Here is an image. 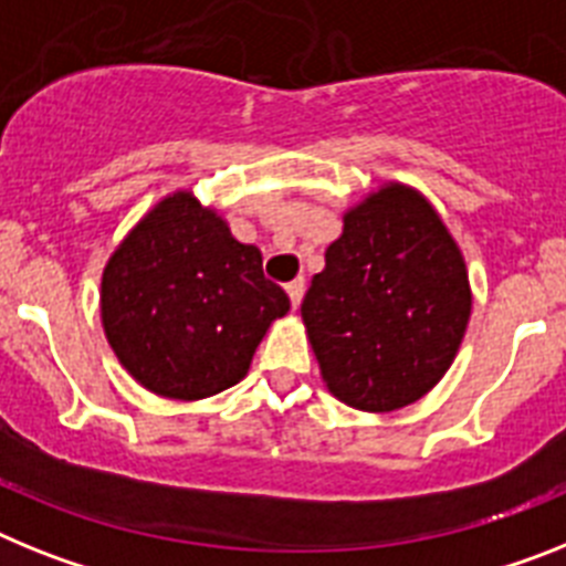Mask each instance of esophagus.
<instances>
[{"instance_id": "34e87169", "label": "esophagus", "mask_w": 566, "mask_h": 566, "mask_svg": "<svg viewBox=\"0 0 566 566\" xmlns=\"http://www.w3.org/2000/svg\"><path fill=\"white\" fill-rule=\"evenodd\" d=\"M286 292H289V301H292V306L297 308V306H301V301H303V292H306V280H303V277L292 280V283L286 286Z\"/></svg>"}]
</instances>
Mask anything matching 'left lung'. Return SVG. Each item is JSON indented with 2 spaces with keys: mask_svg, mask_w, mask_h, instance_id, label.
<instances>
[{
  "mask_svg": "<svg viewBox=\"0 0 566 566\" xmlns=\"http://www.w3.org/2000/svg\"><path fill=\"white\" fill-rule=\"evenodd\" d=\"M470 312L461 249L400 182L346 211L301 306L329 392L364 412L423 398L455 360Z\"/></svg>",
  "mask_w": 566,
  "mask_h": 566,
  "instance_id": "8db88e82",
  "label": "left lung"
}]
</instances>
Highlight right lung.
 Instances as JSON below:
<instances>
[{
    "instance_id": "1",
    "label": "right lung",
    "mask_w": 566,
    "mask_h": 566,
    "mask_svg": "<svg viewBox=\"0 0 566 566\" xmlns=\"http://www.w3.org/2000/svg\"><path fill=\"white\" fill-rule=\"evenodd\" d=\"M103 329L148 392L200 400L245 378L286 292L265 280L258 245L234 240L191 191L159 200L103 272Z\"/></svg>"
}]
</instances>
